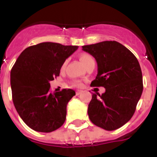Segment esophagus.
Returning a JSON list of instances; mask_svg holds the SVG:
<instances>
[{
	"label": "esophagus",
	"instance_id": "1",
	"mask_svg": "<svg viewBox=\"0 0 157 157\" xmlns=\"http://www.w3.org/2000/svg\"><path fill=\"white\" fill-rule=\"evenodd\" d=\"M82 90H77L75 92V94H76V95H79V94H82Z\"/></svg>",
	"mask_w": 157,
	"mask_h": 157
}]
</instances>
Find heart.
<instances>
[{
	"label": "heart",
	"instance_id": "b5f03b06",
	"mask_svg": "<svg viewBox=\"0 0 157 157\" xmlns=\"http://www.w3.org/2000/svg\"><path fill=\"white\" fill-rule=\"evenodd\" d=\"M79 59L80 60H81L82 63H83V65H84L85 67L87 66V65H88L90 63H91V62H95L94 61V57L88 53H82L79 56ZM66 65H67V60L66 61H64V63H63L61 68L62 69L64 68L65 67H66ZM72 84H73V86H81L82 85L81 82L78 81H74L73 82H72Z\"/></svg>",
	"mask_w": 157,
	"mask_h": 157
}]
</instances>
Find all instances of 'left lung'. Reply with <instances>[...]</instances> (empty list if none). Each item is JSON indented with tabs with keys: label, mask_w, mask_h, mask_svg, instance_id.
<instances>
[{
	"label": "left lung",
	"mask_w": 157,
	"mask_h": 157,
	"mask_svg": "<svg viewBox=\"0 0 157 157\" xmlns=\"http://www.w3.org/2000/svg\"><path fill=\"white\" fill-rule=\"evenodd\" d=\"M82 49L98 63V75L91 86L105 88L101 95L93 94L88 106L89 118L101 128L116 130L131 119L143 91L138 59L116 41L83 45Z\"/></svg>",
	"instance_id": "8db88e82"
}]
</instances>
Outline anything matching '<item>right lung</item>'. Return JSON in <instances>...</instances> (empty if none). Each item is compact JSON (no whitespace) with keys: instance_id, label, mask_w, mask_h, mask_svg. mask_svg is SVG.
I'll return each mask as SVG.
<instances>
[{"instance_id":"right-lung-1","label":"right lung","mask_w":157,"mask_h":157,"mask_svg":"<svg viewBox=\"0 0 157 157\" xmlns=\"http://www.w3.org/2000/svg\"><path fill=\"white\" fill-rule=\"evenodd\" d=\"M78 48L59 43H40L23 50L12 67L10 81L13 104L32 130L52 132L65 122L67 105L75 92L63 89L52 93L49 82L59 75L63 63Z\"/></svg>"}]
</instances>
